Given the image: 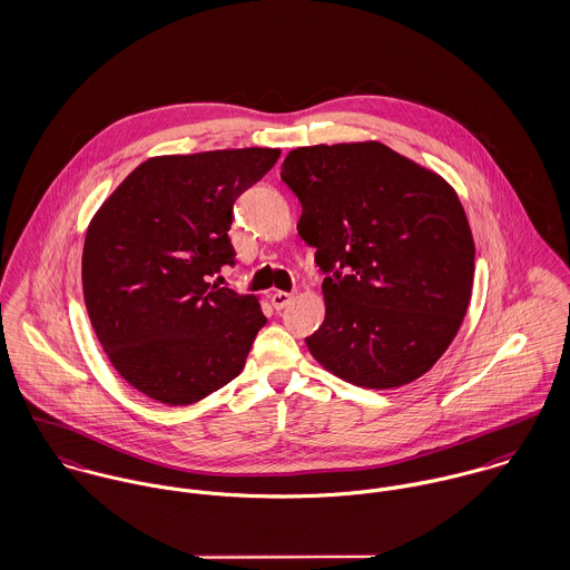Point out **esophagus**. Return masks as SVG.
Wrapping results in <instances>:
<instances>
[{"label": "esophagus", "instance_id": "esophagus-1", "mask_svg": "<svg viewBox=\"0 0 570 570\" xmlns=\"http://www.w3.org/2000/svg\"><path fill=\"white\" fill-rule=\"evenodd\" d=\"M269 301H272L274 309H276V312H281V309H285V307L294 301V296H292V294H287V292H274V294H269Z\"/></svg>", "mask_w": 570, "mask_h": 570}]
</instances>
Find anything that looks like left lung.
<instances>
[{
  "mask_svg": "<svg viewBox=\"0 0 570 570\" xmlns=\"http://www.w3.org/2000/svg\"><path fill=\"white\" fill-rule=\"evenodd\" d=\"M281 179L303 206L301 239L333 274L309 353L362 389L419 380L456 337L472 298L476 249L456 190L375 140L298 147Z\"/></svg>",
  "mask_w": 570,
  "mask_h": 570,
  "instance_id": "left-lung-1",
  "label": "left lung"
}]
</instances>
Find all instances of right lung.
<instances>
[{
	"mask_svg": "<svg viewBox=\"0 0 570 570\" xmlns=\"http://www.w3.org/2000/svg\"><path fill=\"white\" fill-rule=\"evenodd\" d=\"M281 149L156 156L102 202L82 245V298L118 375L166 406L233 382L258 328V296L210 285L235 263L233 204Z\"/></svg>",
	"mask_w": 570,
	"mask_h": 570,
	"instance_id": "right-lung-1",
	"label": "right lung"
}]
</instances>
